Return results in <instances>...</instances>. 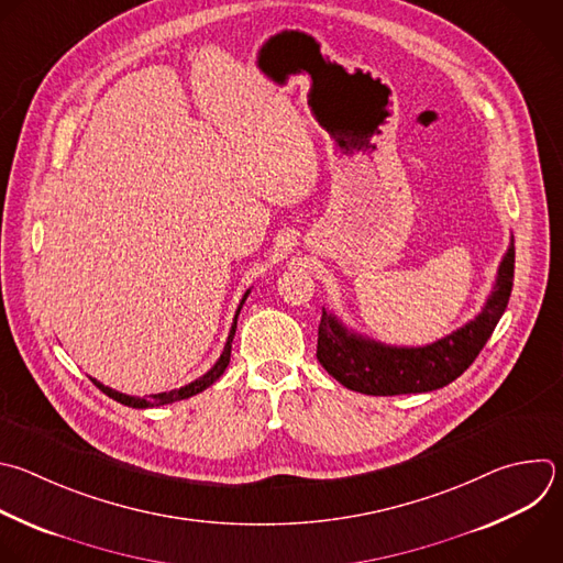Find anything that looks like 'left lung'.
I'll return each instance as SVG.
<instances>
[{
	"instance_id": "1",
	"label": "left lung",
	"mask_w": 563,
	"mask_h": 563,
	"mask_svg": "<svg viewBox=\"0 0 563 563\" xmlns=\"http://www.w3.org/2000/svg\"><path fill=\"white\" fill-rule=\"evenodd\" d=\"M515 274V245L504 254L495 287L484 309L457 331L424 346H391L349 331L322 309L318 324V362L340 385L366 396L427 394L446 387L473 364L501 313Z\"/></svg>"
}]
</instances>
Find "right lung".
<instances>
[{
  "label": "right lung",
  "instance_id": "obj_1",
  "mask_svg": "<svg viewBox=\"0 0 563 563\" xmlns=\"http://www.w3.org/2000/svg\"><path fill=\"white\" fill-rule=\"evenodd\" d=\"M247 296H250V289L245 291V296H243V300H241V305H239V309H236V316H234V322H232V329H230V335H228V342H225V346H223L221 357H219L217 364L206 373V376H201L199 380H195V383H190V385H185V387H180V389H172V391H165V394H154V396H150V398L125 396V394H119V391H114V389H110V387L97 383L95 378H90L92 385L99 387L108 398H112V400H117V402H121V405H125V407H132V409H150V407L172 405V402H176V400H187V398H192V396L206 391L208 387H212V385L223 376V371H225L228 364H230L232 340H234V333H236V320H239V313H241V309H243Z\"/></svg>",
  "mask_w": 563,
  "mask_h": 563
}]
</instances>
